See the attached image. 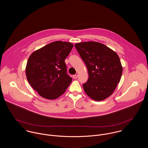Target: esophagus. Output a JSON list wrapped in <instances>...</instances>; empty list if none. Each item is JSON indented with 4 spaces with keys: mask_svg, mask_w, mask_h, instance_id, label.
Instances as JSON below:
<instances>
[{
    "mask_svg": "<svg viewBox=\"0 0 148 148\" xmlns=\"http://www.w3.org/2000/svg\"><path fill=\"white\" fill-rule=\"evenodd\" d=\"M73 78L74 79H77V77H78V76L77 75H73Z\"/></svg>",
    "mask_w": 148,
    "mask_h": 148,
    "instance_id": "34e87169",
    "label": "esophagus"
}]
</instances>
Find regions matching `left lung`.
Masks as SVG:
<instances>
[{
  "mask_svg": "<svg viewBox=\"0 0 148 148\" xmlns=\"http://www.w3.org/2000/svg\"><path fill=\"white\" fill-rule=\"evenodd\" d=\"M75 46L88 71V80L83 85L85 92L95 101L105 100L121 77L123 66L118 55L100 42H79Z\"/></svg>",
  "mask_w": 148,
  "mask_h": 148,
  "instance_id": "1",
  "label": "left lung"
}]
</instances>
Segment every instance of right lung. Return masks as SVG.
<instances>
[{
    "mask_svg": "<svg viewBox=\"0 0 148 148\" xmlns=\"http://www.w3.org/2000/svg\"><path fill=\"white\" fill-rule=\"evenodd\" d=\"M73 47L71 42L56 41L34 51L29 57L26 77L42 97L48 100L59 97L72 82L64 60Z\"/></svg>",
    "mask_w": 148,
    "mask_h": 148,
    "instance_id": "obj_1",
    "label": "right lung"
}]
</instances>
